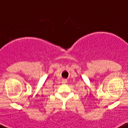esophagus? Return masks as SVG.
<instances>
[{"label": "esophagus", "instance_id": "esophagus-1", "mask_svg": "<svg viewBox=\"0 0 128 128\" xmlns=\"http://www.w3.org/2000/svg\"><path fill=\"white\" fill-rule=\"evenodd\" d=\"M62 83H64V84L67 83V80L66 79H62Z\"/></svg>", "mask_w": 128, "mask_h": 128}]
</instances>
